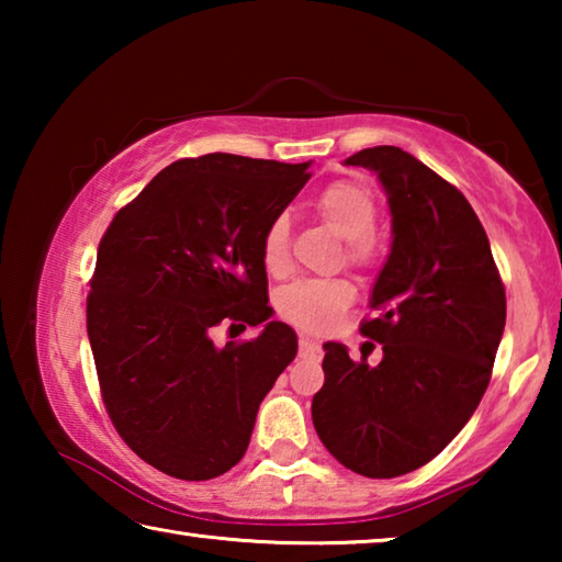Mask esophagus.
I'll return each instance as SVG.
<instances>
[{
    "label": "esophagus",
    "instance_id": "34e87169",
    "mask_svg": "<svg viewBox=\"0 0 562 562\" xmlns=\"http://www.w3.org/2000/svg\"><path fill=\"white\" fill-rule=\"evenodd\" d=\"M300 357L304 359H319L322 357V347L317 341H312L310 337H300Z\"/></svg>",
    "mask_w": 562,
    "mask_h": 562
}]
</instances>
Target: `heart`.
<instances>
[{
	"mask_svg": "<svg viewBox=\"0 0 562 562\" xmlns=\"http://www.w3.org/2000/svg\"><path fill=\"white\" fill-rule=\"evenodd\" d=\"M317 215L339 237H345L347 262L367 268L374 260L376 203L369 190L357 180H337L327 186L315 201ZM260 260L270 274H282L290 265V225L288 217H272L260 237ZM357 297L355 284L345 278L294 280L278 292V312L292 325L307 331L335 327L341 312Z\"/></svg>",
	"mask_w": 562,
	"mask_h": 562,
	"instance_id": "heart-1",
	"label": "heart"
}]
</instances>
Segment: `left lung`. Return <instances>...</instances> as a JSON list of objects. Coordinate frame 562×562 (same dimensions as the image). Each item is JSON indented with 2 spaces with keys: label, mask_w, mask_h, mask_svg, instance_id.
<instances>
[{
  "label": "left lung",
  "mask_w": 562,
  "mask_h": 562,
  "mask_svg": "<svg viewBox=\"0 0 562 562\" xmlns=\"http://www.w3.org/2000/svg\"><path fill=\"white\" fill-rule=\"evenodd\" d=\"M347 166L374 170L392 211V252L361 335L376 367L325 345V386L312 422L335 459L367 479L422 469L453 441L491 382L506 327V288L488 235L463 193L396 146L364 148Z\"/></svg>",
  "instance_id": "8db88e82"
}]
</instances>
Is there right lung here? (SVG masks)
<instances>
[{"instance_id":"1","label":"right lung","mask_w":562,"mask_h":562,"mask_svg":"<svg viewBox=\"0 0 562 562\" xmlns=\"http://www.w3.org/2000/svg\"><path fill=\"white\" fill-rule=\"evenodd\" d=\"M307 168L233 154L176 160L101 237L87 331L103 406L128 449L173 479L231 471L297 355L294 329L268 322L260 237ZM221 321L266 329L215 348L210 329Z\"/></svg>"}]
</instances>
